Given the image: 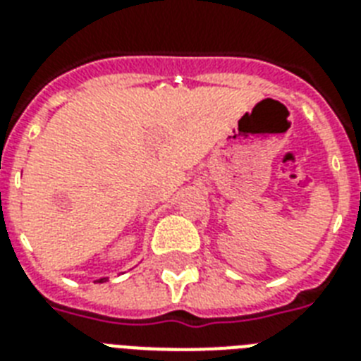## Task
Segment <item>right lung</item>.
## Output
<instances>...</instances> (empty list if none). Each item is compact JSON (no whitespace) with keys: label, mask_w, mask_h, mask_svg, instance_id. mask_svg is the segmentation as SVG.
<instances>
[{"label":"right lung","mask_w":361,"mask_h":361,"mask_svg":"<svg viewBox=\"0 0 361 361\" xmlns=\"http://www.w3.org/2000/svg\"><path fill=\"white\" fill-rule=\"evenodd\" d=\"M101 281H103V279H101Z\"/></svg>","instance_id":"right-lung-1"}]
</instances>
